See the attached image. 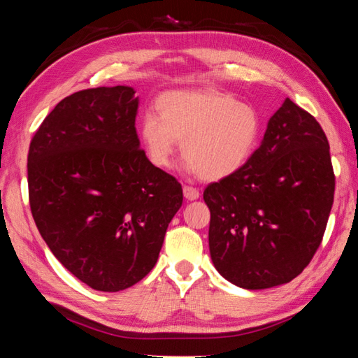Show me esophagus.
<instances>
[{
	"label": "esophagus",
	"mask_w": 358,
	"mask_h": 358,
	"mask_svg": "<svg viewBox=\"0 0 358 358\" xmlns=\"http://www.w3.org/2000/svg\"><path fill=\"white\" fill-rule=\"evenodd\" d=\"M183 194H185V197L187 199V201H196V199H199V189H196V187H192V186L185 185L183 186Z\"/></svg>",
	"instance_id": "1"
}]
</instances>
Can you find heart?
<instances>
[{
  "instance_id": "b5f03b06",
  "label": "heart",
  "mask_w": 358,
  "mask_h": 358,
  "mask_svg": "<svg viewBox=\"0 0 358 358\" xmlns=\"http://www.w3.org/2000/svg\"><path fill=\"white\" fill-rule=\"evenodd\" d=\"M157 112L141 123L151 164L171 166L181 143L187 172L217 181L241 171L257 150L262 118L257 108L217 90H178L157 101Z\"/></svg>"
}]
</instances>
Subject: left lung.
Segmentation results:
<instances>
[{
	"label": "left lung",
	"mask_w": 358,
	"mask_h": 358,
	"mask_svg": "<svg viewBox=\"0 0 358 358\" xmlns=\"http://www.w3.org/2000/svg\"><path fill=\"white\" fill-rule=\"evenodd\" d=\"M333 196L325 132L311 113L286 98L248 164L205 187L216 270L251 290L292 281L322 241Z\"/></svg>",
	"instance_id": "obj_1"
}]
</instances>
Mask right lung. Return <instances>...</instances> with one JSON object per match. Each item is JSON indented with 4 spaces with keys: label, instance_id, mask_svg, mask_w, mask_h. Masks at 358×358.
<instances>
[{
    "label": "right lung",
    "instance_id": "add662e5",
    "mask_svg": "<svg viewBox=\"0 0 358 358\" xmlns=\"http://www.w3.org/2000/svg\"><path fill=\"white\" fill-rule=\"evenodd\" d=\"M131 87L82 90L58 102L29 143V207L64 268L118 292L153 268L183 203L177 178L155 167L136 131Z\"/></svg>",
    "mask_w": 358,
    "mask_h": 358
}]
</instances>
